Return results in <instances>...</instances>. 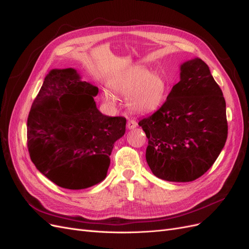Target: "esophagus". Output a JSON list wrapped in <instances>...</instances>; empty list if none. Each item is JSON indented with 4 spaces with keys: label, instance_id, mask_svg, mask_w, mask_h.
<instances>
[{
    "label": "esophagus",
    "instance_id": "esophagus-1",
    "mask_svg": "<svg viewBox=\"0 0 249 249\" xmlns=\"http://www.w3.org/2000/svg\"><path fill=\"white\" fill-rule=\"evenodd\" d=\"M126 126H127V129H130V130L135 129V127L137 126V122L135 119H129V120H127Z\"/></svg>",
    "mask_w": 249,
    "mask_h": 249
}]
</instances>
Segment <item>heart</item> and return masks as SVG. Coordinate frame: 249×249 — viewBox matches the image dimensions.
<instances>
[{
    "label": "heart",
    "mask_w": 249,
    "mask_h": 249,
    "mask_svg": "<svg viewBox=\"0 0 249 249\" xmlns=\"http://www.w3.org/2000/svg\"><path fill=\"white\" fill-rule=\"evenodd\" d=\"M113 92L129 96L127 105L138 113H149L159 108L167 93V83L162 74L148 72L142 67H134L112 84ZM105 103L114 105V97L105 92Z\"/></svg>",
    "instance_id": "1"
}]
</instances>
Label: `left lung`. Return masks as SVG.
<instances>
[{"instance_id": "obj_1", "label": "left lung", "mask_w": 249, "mask_h": 249, "mask_svg": "<svg viewBox=\"0 0 249 249\" xmlns=\"http://www.w3.org/2000/svg\"><path fill=\"white\" fill-rule=\"evenodd\" d=\"M138 124L148 139L146 161L169 182H192L206 173L228 138L225 100L209 66L195 58L180 66L167 100Z\"/></svg>"}]
</instances>
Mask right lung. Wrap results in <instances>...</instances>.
I'll list each match as a JSON object with an SVG mask.
<instances>
[{"label":"right lung","instance_id":"obj_1","mask_svg":"<svg viewBox=\"0 0 249 249\" xmlns=\"http://www.w3.org/2000/svg\"><path fill=\"white\" fill-rule=\"evenodd\" d=\"M97 87L80 81L73 69L53 70L35 97L27 123V146L44 177L71 190L106 178L110 155L124 136L126 119L97 110Z\"/></svg>","mask_w":249,"mask_h":249}]
</instances>
